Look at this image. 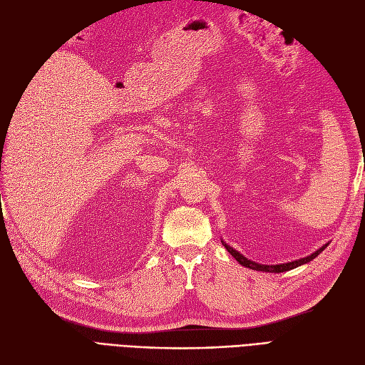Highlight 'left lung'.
Instances as JSON below:
<instances>
[{
    "label": "left lung",
    "instance_id": "1",
    "mask_svg": "<svg viewBox=\"0 0 365 365\" xmlns=\"http://www.w3.org/2000/svg\"><path fill=\"white\" fill-rule=\"evenodd\" d=\"M222 244H224V247L227 248V251L231 254V256H233V257L242 264V267H247V268H250V269H256V271H264V272H284V271L294 269V268H297V267H300V264H304V263H307V262H311L312 259H315V257L318 256V254L322 252V251L327 247V244H326V245H323L319 250H317L315 252H312L311 256L303 257V259H298V260H294V262H289V263L260 264V263H256V262H252V260H248L245 256H242L240 252H237L236 250H233L230 245H227L225 242H222Z\"/></svg>",
    "mask_w": 365,
    "mask_h": 365
}]
</instances>
